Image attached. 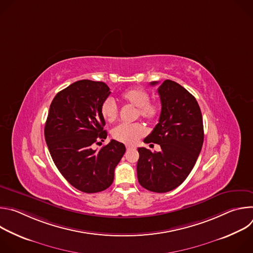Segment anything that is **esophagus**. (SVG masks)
Instances as JSON below:
<instances>
[{
    "instance_id": "34e87169",
    "label": "esophagus",
    "mask_w": 253,
    "mask_h": 253,
    "mask_svg": "<svg viewBox=\"0 0 253 253\" xmlns=\"http://www.w3.org/2000/svg\"><path fill=\"white\" fill-rule=\"evenodd\" d=\"M126 148H127V150H130V149H134L135 147H134V146H131V145H127Z\"/></svg>"
}]
</instances>
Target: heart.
Here are the masks:
<instances>
[{"label":"heart","mask_w":253,"mask_h":253,"mask_svg":"<svg viewBox=\"0 0 253 253\" xmlns=\"http://www.w3.org/2000/svg\"><path fill=\"white\" fill-rule=\"evenodd\" d=\"M123 102L137 108V115L149 121L155 120L160 115L161 107L156 102L150 101V96L146 90L142 88H131L121 94ZM101 114L103 118L112 122L118 114V107L112 98H106L101 105ZM146 130L141 124H120L113 128L112 137L125 144H134L145 135Z\"/></svg>","instance_id":"b5f03b06"}]
</instances>
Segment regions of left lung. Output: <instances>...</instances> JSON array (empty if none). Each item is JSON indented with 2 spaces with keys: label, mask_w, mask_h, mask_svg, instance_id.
Returning <instances> with one entry per match:
<instances>
[{
  "label": "left lung",
  "mask_w": 253,
  "mask_h": 253,
  "mask_svg": "<svg viewBox=\"0 0 253 253\" xmlns=\"http://www.w3.org/2000/svg\"><path fill=\"white\" fill-rule=\"evenodd\" d=\"M152 86L158 82H151ZM159 123L144 142L161 150L138 148L137 177L142 187L164 193L178 187L193 169L202 148L204 131L200 107L192 94L178 83L165 80L158 88Z\"/></svg>",
  "instance_id": "1"
}]
</instances>
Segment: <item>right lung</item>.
Returning <instances> with one entry per match:
<instances>
[{"instance_id": "right-lung-1", "label": "right lung", "mask_w": 253, "mask_h": 253, "mask_svg": "<svg viewBox=\"0 0 253 253\" xmlns=\"http://www.w3.org/2000/svg\"><path fill=\"white\" fill-rule=\"evenodd\" d=\"M110 93L104 82L71 84L53 99L45 124V140L56 167L72 186L85 193L112 184L115 167L126 151L116 140L98 151L92 148L107 137L101 105Z\"/></svg>"}]
</instances>
